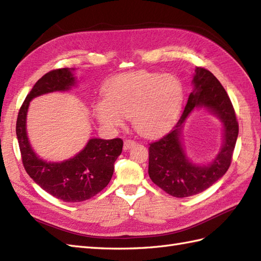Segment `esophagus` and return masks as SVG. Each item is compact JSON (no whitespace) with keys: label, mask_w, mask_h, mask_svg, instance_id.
<instances>
[{"label":"esophagus","mask_w":261,"mask_h":261,"mask_svg":"<svg viewBox=\"0 0 261 261\" xmlns=\"http://www.w3.org/2000/svg\"><path fill=\"white\" fill-rule=\"evenodd\" d=\"M135 145H136V141L135 140L126 139V140H124V143H123V149H124V150H129V149L131 147H134Z\"/></svg>","instance_id":"esophagus-1"}]
</instances>
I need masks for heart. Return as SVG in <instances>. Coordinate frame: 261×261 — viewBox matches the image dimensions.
Wrapping results in <instances>:
<instances>
[{"label": "heart", "mask_w": 261, "mask_h": 261, "mask_svg": "<svg viewBox=\"0 0 261 261\" xmlns=\"http://www.w3.org/2000/svg\"><path fill=\"white\" fill-rule=\"evenodd\" d=\"M182 86L176 76L140 70L116 76L105 88V101H98L94 113L108 127L123 124L131 118L136 131L154 137L167 130L182 101Z\"/></svg>", "instance_id": "obj_1"}]
</instances>
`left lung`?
<instances>
[{"mask_svg": "<svg viewBox=\"0 0 261 261\" xmlns=\"http://www.w3.org/2000/svg\"><path fill=\"white\" fill-rule=\"evenodd\" d=\"M192 84L194 90L173 130L149 145L148 173L151 180L175 197L195 195L212 186L229 169L236 147L239 124L228 93L210 70L196 67ZM196 107H205L224 122L225 140L221 151L212 164H192L180 141L184 122Z\"/></svg>", "mask_w": 261, "mask_h": 261, "instance_id": "8db88e82", "label": "left lung"}]
</instances>
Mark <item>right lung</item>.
<instances>
[{
	"label": "right lung",
	"mask_w": 261,
	"mask_h": 261,
	"mask_svg": "<svg viewBox=\"0 0 261 261\" xmlns=\"http://www.w3.org/2000/svg\"><path fill=\"white\" fill-rule=\"evenodd\" d=\"M75 84L69 68L54 69L43 75L21 105L16 120L21 158L23 167L42 190L64 202H83L95 196L112 178L114 163L122 152L123 141L91 139L75 157L62 163H47L32 150L25 130L27 112L32 98L46 93L67 91Z\"/></svg>",
	"instance_id": "add662e5"
}]
</instances>
